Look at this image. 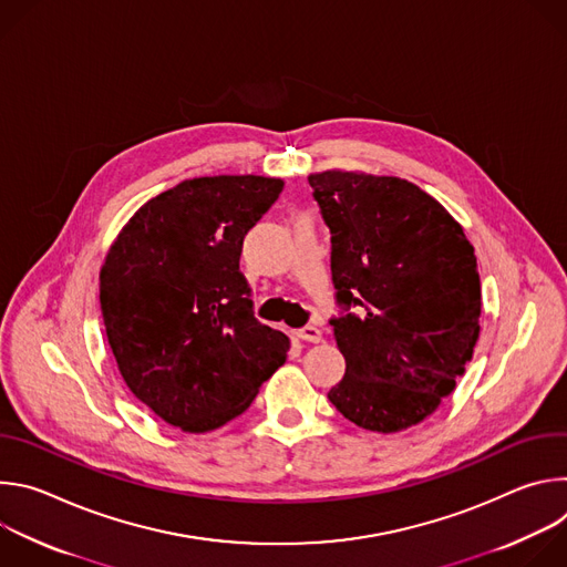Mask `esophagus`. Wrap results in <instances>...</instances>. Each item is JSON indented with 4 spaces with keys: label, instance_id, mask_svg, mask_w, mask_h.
<instances>
[{
    "label": "esophagus",
    "instance_id": "esophagus-1",
    "mask_svg": "<svg viewBox=\"0 0 567 567\" xmlns=\"http://www.w3.org/2000/svg\"><path fill=\"white\" fill-rule=\"evenodd\" d=\"M298 337L307 343H320L322 341V332L316 326H305L298 330Z\"/></svg>",
    "mask_w": 567,
    "mask_h": 567
}]
</instances>
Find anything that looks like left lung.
I'll use <instances>...</instances> for the list:
<instances>
[{
	"label": "left lung",
	"instance_id": "left-lung-1",
	"mask_svg": "<svg viewBox=\"0 0 567 567\" xmlns=\"http://www.w3.org/2000/svg\"><path fill=\"white\" fill-rule=\"evenodd\" d=\"M332 233V318L346 357L328 392L337 411L374 433L424 422L464 374L480 334V276L451 213L399 177L326 171L307 177Z\"/></svg>",
	"mask_w": 567,
	"mask_h": 567
}]
</instances>
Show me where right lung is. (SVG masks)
Segmentation results:
<instances>
[{
	"label": "right lung",
	"mask_w": 567,
	"mask_h": 567,
	"mask_svg": "<svg viewBox=\"0 0 567 567\" xmlns=\"http://www.w3.org/2000/svg\"><path fill=\"white\" fill-rule=\"evenodd\" d=\"M285 182L197 177L145 202L101 267V311L121 377L171 426L206 433L245 413L289 339L254 316L245 235Z\"/></svg>",
	"instance_id": "1"
}]
</instances>
